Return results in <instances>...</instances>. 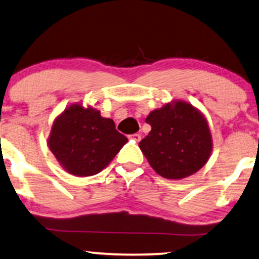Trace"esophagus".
<instances>
[{
    "label": "esophagus",
    "mask_w": 259,
    "mask_h": 259,
    "mask_svg": "<svg viewBox=\"0 0 259 259\" xmlns=\"http://www.w3.org/2000/svg\"><path fill=\"white\" fill-rule=\"evenodd\" d=\"M131 138L135 139V141H137V142H139V141H141V139H142V136L139 135V133H135V135L131 136Z\"/></svg>",
    "instance_id": "34e87169"
}]
</instances>
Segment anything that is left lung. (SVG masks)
<instances>
[{
  "mask_svg": "<svg viewBox=\"0 0 259 259\" xmlns=\"http://www.w3.org/2000/svg\"><path fill=\"white\" fill-rule=\"evenodd\" d=\"M145 122L151 131L139 148L161 177H189L207 162L212 151L208 123L189 103H168L151 111Z\"/></svg>",
  "mask_w": 259,
  "mask_h": 259,
  "instance_id": "1",
  "label": "left lung"
}]
</instances>
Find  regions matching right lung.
I'll list each match as a JSON object with an SVG mask.
<instances>
[{
	"label": "right lung",
	"instance_id": "1",
	"mask_svg": "<svg viewBox=\"0 0 259 259\" xmlns=\"http://www.w3.org/2000/svg\"><path fill=\"white\" fill-rule=\"evenodd\" d=\"M127 142L111 118L72 104L54 121L48 147L66 172L87 177L104 169Z\"/></svg>",
	"mask_w": 259,
	"mask_h": 259
}]
</instances>
